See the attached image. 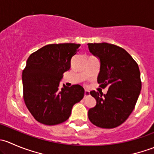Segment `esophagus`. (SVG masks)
Returning a JSON list of instances; mask_svg holds the SVG:
<instances>
[{"instance_id":"34e87169","label":"esophagus","mask_w":154,"mask_h":154,"mask_svg":"<svg viewBox=\"0 0 154 154\" xmlns=\"http://www.w3.org/2000/svg\"><path fill=\"white\" fill-rule=\"evenodd\" d=\"M88 95H89V91H88V90L85 89V91H84V97H86Z\"/></svg>"}]
</instances>
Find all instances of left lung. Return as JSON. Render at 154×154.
Listing matches in <instances>:
<instances>
[{
	"instance_id": "left-lung-1",
	"label": "left lung",
	"mask_w": 154,
	"mask_h": 154,
	"mask_svg": "<svg viewBox=\"0 0 154 154\" xmlns=\"http://www.w3.org/2000/svg\"><path fill=\"white\" fill-rule=\"evenodd\" d=\"M88 50L100 60L97 83L108 87L106 94L91 91L96 105L88 119L97 127L115 128L125 122L134 109L142 88L140 71L133 57L122 48L109 43H88Z\"/></svg>"
}]
</instances>
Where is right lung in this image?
Segmentation results:
<instances>
[{
    "label": "right lung",
    "instance_id": "1",
    "mask_svg": "<svg viewBox=\"0 0 154 154\" xmlns=\"http://www.w3.org/2000/svg\"><path fill=\"white\" fill-rule=\"evenodd\" d=\"M80 46L74 43L48 45L27 59L22 72L24 100L37 122L45 125L63 123L71 116L73 106L83 99L84 88L80 85L60 86Z\"/></svg>",
    "mask_w": 154,
    "mask_h": 154
}]
</instances>
